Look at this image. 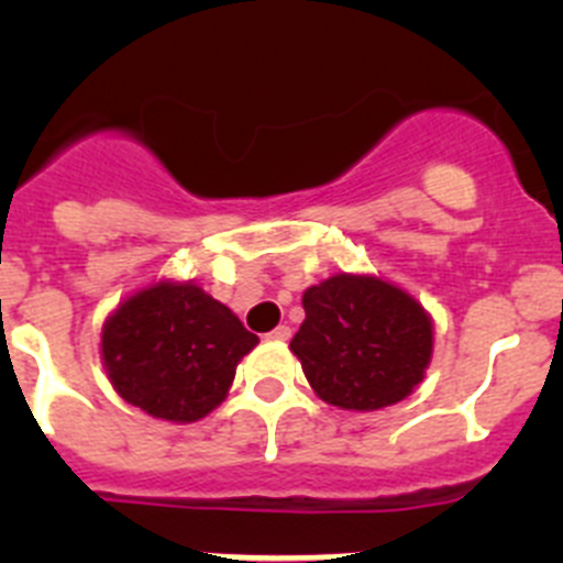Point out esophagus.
<instances>
[{
	"instance_id": "esophagus-1",
	"label": "esophagus",
	"mask_w": 563,
	"mask_h": 563,
	"mask_svg": "<svg viewBox=\"0 0 563 563\" xmlns=\"http://www.w3.org/2000/svg\"><path fill=\"white\" fill-rule=\"evenodd\" d=\"M290 335H292V332H290V327H287V324H278L276 330L267 332V338H271V341H290Z\"/></svg>"
}]
</instances>
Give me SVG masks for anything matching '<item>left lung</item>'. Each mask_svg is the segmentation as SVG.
I'll list each match as a JSON object with an SVG mask.
<instances>
[{
  "mask_svg": "<svg viewBox=\"0 0 563 563\" xmlns=\"http://www.w3.org/2000/svg\"><path fill=\"white\" fill-rule=\"evenodd\" d=\"M305 324L290 341L312 391L346 411L406 400L426 377L434 324L411 292L386 278L335 273L305 290Z\"/></svg>",
  "mask_w": 563,
  "mask_h": 563,
  "instance_id": "8db88e82",
  "label": "left lung"
}]
</instances>
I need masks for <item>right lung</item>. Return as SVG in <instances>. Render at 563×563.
<instances>
[{"label":"right lung","mask_w":563,"mask_h":563,"mask_svg":"<svg viewBox=\"0 0 563 563\" xmlns=\"http://www.w3.org/2000/svg\"><path fill=\"white\" fill-rule=\"evenodd\" d=\"M256 343L200 285L161 278L109 312L101 361L114 391L148 417L197 422L225 400Z\"/></svg>","instance_id":"1"}]
</instances>
